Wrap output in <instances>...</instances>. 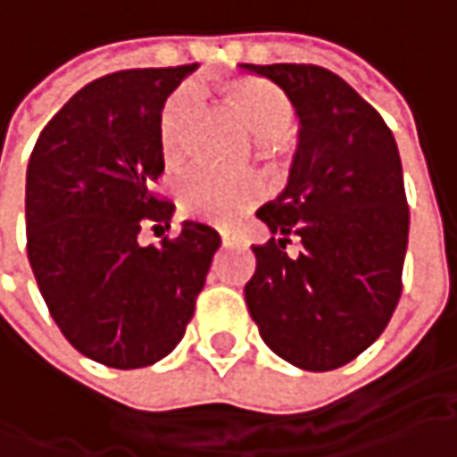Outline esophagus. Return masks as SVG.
I'll return each instance as SVG.
<instances>
[{
	"label": "esophagus",
	"mask_w": 457,
	"mask_h": 457,
	"mask_svg": "<svg viewBox=\"0 0 457 457\" xmlns=\"http://www.w3.org/2000/svg\"><path fill=\"white\" fill-rule=\"evenodd\" d=\"M220 244H223V246H234V244H238V238H234V237H220Z\"/></svg>",
	"instance_id": "34e87169"
}]
</instances>
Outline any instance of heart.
Listing matches in <instances>:
<instances>
[{
	"label": "heart",
	"mask_w": 457,
	"mask_h": 457,
	"mask_svg": "<svg viewBox=\"0 0 457 457\" xmlns=\"http://www.w3.org/2000/svg\"><path fill=\"white\" fill-rule=\"evenodd\" d=\"M219 91L264 152H274V147H279L295 129V106L290 96L270 80L231 76L220 80ZM195 112L198 94L190 86H180L175 94H170L160 112V150L172 165L185 157ZM264 195L267 185L254 172L219 175L213 170L195 167L178 185V203L187 219L223 228L237 226L254 205L264 201Z\"/></svg>",
	"instance_id": "obj_1"
}]
</instances>
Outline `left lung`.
I'll list each match as a JSON object with an SVG mask.
<instances>
[{
  "mask_svg": "<svg viewBox=\"0 0 457 457\" xmlns=\"http://www.w3.org/2000/svg\"><path fill=\"white\" fill-rule=\"evenodd\" d=\"M241 68L277 83L300 119L287 187L256 211L274 237L252 246L246 307L279 359L333 371L377 341L402 295L410 208L395 134L328 68ZM292 237L297 257L287 254Z\"/></svg>",
  "mask_w": 457,
  "mask_h": 457,
  "instance_id": "left-lung-1",
  "label": "left lung"
}]
</instances>
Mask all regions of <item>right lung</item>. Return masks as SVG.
<instances>
[{
	"label": "right lung",
	"mask_w": 457,
	"mask_h": 457,
	"mask_svg": "<svg viewBox=\"0 0 457 457\" xmlns=\"http://www.w3.org/2000/svg\"><path fill=\"white\" fill-rule=\"evenodd\" d=\"M198 62L119 71L83 86L29 154L27 259L68 343L112 369H142L183 341L220 246L216 228L183 220L142 246L175 205L152 193L165 170L160 112ZM157 228V226H154ZM162 228V226H160Z\"/></svg>",
	"instance_id": "add662e5"
}]
</instances>
